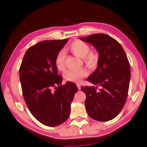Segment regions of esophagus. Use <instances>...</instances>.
<instances>
[{
    "mask_svg": "<svg viewBox=\"0 0 147 147\" xmlns=\"http://www.w3.org/2000/svg\"><path fill=\"white\" fill-rule=\"evenodd\" d=\"M77 88H78V90H80L81 89V86L80 84H77Z\"/></svg>",
    "mask_w": 147,
    "mask_h": 147,
    "instance_id": "esophagus-1",
    "label": "esophagus"
}]
</instances>
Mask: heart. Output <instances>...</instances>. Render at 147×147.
<instances>
[{
	"mask_svg": "<svg viewBox=\"0 0 147 147\" xmlns=\"http://www.w3.org/2000/svg\"><path fill=\"white\" fill-rule=\"evenodd\" d=\"M67 49L74 55L83 58L86 65L91 69H95L99 61V54L97 52L90 51L91 47L89 45L83 41H73L69 45ZM56 68L59 71H64L65 68V54L63 51H59L56 54L54 60ZM88 75V72L84 69L78 70H69L65 74V79L72 82H80L82 78Z\"/></svg>",
	"mask_w": 147,
	"mask_h": 147,
	"instance_id": "1",
	"label": "heart"
}]
</instances>
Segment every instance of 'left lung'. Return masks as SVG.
<instances>
[{"label":"left lung","instance_id":"8db88e82","mask_svg":"<svg viewBox=\"0 0 147 147\" xmlns=\"http://www.w3.org/2000/svg\"><path fill=\"white\" fill-rule=\"evenodd\" d=\"M80 39L94 46L99 54L97 67L87 78L94 86L81 87L86 95V111L94 120L110 121L120 113L127 98L130 63L121 44L108 35L95 34Z\"/></svg>","mask_w":147,"mask_h":147}]
</instances>
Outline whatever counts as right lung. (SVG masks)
Instances as JSON below:
<instances>
[{
    "mask_svg": "<svg viewBox=\"0 0 147 147\" xmlns=\"http://www.w3.org/2000/svg\"><path fill=\"white\" fill-rule=\"evenodd\" d=\"M68 39L39 42L28 49L19 69L23 97L30 111L44 125L56 126L69 118L71 104L78 91L67 82L61 85L54 60Z\"/></svg>",
    "mask_w": 147,
    "mask_h": 147,
    "instance_id": "add662e5",
    "label": "right lung"
}]
</instances>
